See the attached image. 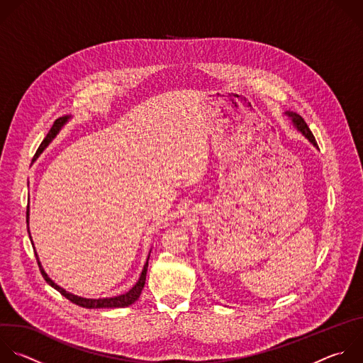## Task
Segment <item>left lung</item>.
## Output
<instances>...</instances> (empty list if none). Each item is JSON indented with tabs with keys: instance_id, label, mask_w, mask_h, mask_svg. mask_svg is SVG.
<instances>
[{
	"instance_id": "left-lung-1",
	"label": "left lung",
	"mask_w": 363,
	"mask_h": 363,
	"mask_svg": "<svg viewBox=\"0 0 363 363\" xmlns=\"http://www.w3.org/2000/svg\"><path fill=\"white\" fill-rule=\"evenodd\" d=\"M289 118H291V121H292V124H294V127L315 147V148H318V144H316V141H315V137H313V134L311 133V130H309V127L306 125V123L303 121V118L299 115V113H296V112H292V111H286L285 112Z\"/></svg>"
}]
</instances>
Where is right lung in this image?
<instances>
[{
    "instance_id": "add662e5",
    "label": "right lung",
    "mask_w": 363,
    "mask_h": 363,
    "mask_svg": "<svg viewBox=\"0 0 363 363\" xmlns=\"http://www.w3.org/2000/svg\"><path fill=\"white\" fill-rule=\"evenodd\" d=\"M69 119H71V115H64V116H60L58 119H55V123H54V125L51 127L50 133H48L47 137L44 138V141L41 143L40 148L37 150L35 157H34V161H35V160L40 157V154H43V151L52 143V140L58 135V133L62 130V127L68 123ZM27 223H30V206L27 208ZM28 235H31V233H30V225H28ZM30 239H31V244L34 245L31 236H30ZM34 251H35V247H34ZM150 254H151V252H150ZM35 257H37V261H38L40 271H41L44 279L47 281V284H50L54 289H57L61 295H64V296H65L67 299H69L72 303H75V305H78V306H82V308H86V309H98V308H125V306L133 305V303L140 298V295H141V292H143V289H144L145 279H147L148 259H150V255H148L147 262H145V265H144V268H143V272H141V277H140L138 282H137L128 292H125V294H123V295H118V296H112V298L89 299V298H82V296L74 295V294H71V292H67L64 288H61L60 285H57V284L47 275V272L44 271V268H43V265H41V262H40V258H38L37 252H35Z\"/></svg>"
}]
</instances>
